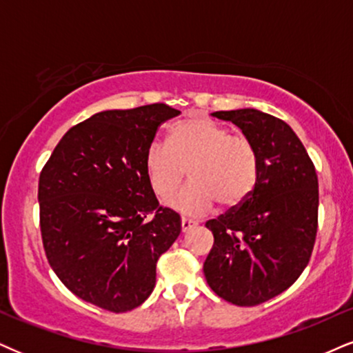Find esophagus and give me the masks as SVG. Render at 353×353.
Listing matches in <instances>:
<instances>
[{
    "label": "esophagus",
    "instance_id": "esophagus-1",
    "mask_svg": "<svg viewBox=\"0 0 353 353\" xmlns=\"http://www.w3.org/2000/svg\"><path fill=\"white\" fill-rule=\"evenodd\" d=\"M195 225H197V222H194V220H189V219H181V227H182V232H189L190 228H194Z\"/></svg>",
    "mask_w": 353,
    "mask_h": 353
}]
</instances>
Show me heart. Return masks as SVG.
<instances>
[{
	"label": "heart",
	"mask_w": 353,
	"mask_h": 353,
	"mask_svg": "<svg viewBox=\"0 0 353 353\" xmlns=\"http://www.w3.org/2000/svg\"><path fill=\"white\" fill-rule=\"evenodd\" d=\"M144 168L161 201L172 197L188 171L192 184L171 203L195 215L210 210L215 201L228 210L243 205L260 182L261 154L246 136L232 134L207 117H189L171 126L168 144L148 148Z\"/></svg>",
	"instance_id": "1"
}]
</instances>
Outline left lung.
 <instances>
[{
  "label": "left lung",
  "mask_w": 353,
  "mask_h": 353,
  "mask_svg": "<svg viewBox=\"0 0 353 353\" xmlns=\"http://www.w3.org/2000/svg\"><path fill=\"white\" fill-rule=\"evenodd\" d=\"M261 154V176L239 209L212 219L214 246L203 263L212 291L235 305H258L286 291L311 258L319 182L307 151L288 123L254 108L215 112Z\"/></svg>",
  "instance_id": "obj_1"
}]
</instances>
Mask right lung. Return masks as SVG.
<instances>
[{
  "mask_svg": "<svg viewBox=\"0 0 353 353\" xmlns=\"http://www.w3.org/2000/svg\"><path fill=\"white\" fill-rule=\"evenodd\" d=\"M181 112L165 103L107 110L72 126L39 176L41 235L50 268L69 290L110 312L150 298L156 263L181 233L159 205L144 156Z\"/></svg>",
  "mask_w": 353,
  "mask_h": 353,
  "instance_id": "add662e5",
  "label": "right lung"
}]
</instances>
